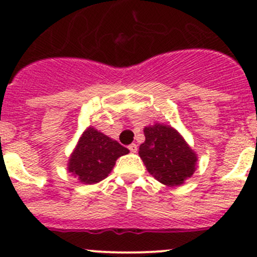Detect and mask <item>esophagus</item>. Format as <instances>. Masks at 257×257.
I'll return each instance as SVG.
<instances>
[{"mask_svg":"<svg viewBox=\"0 0 257 257\" xmlns=\"http://www.w3.org/2000/svg\"><path fill=\"white\" fill-rule=\"evenodd\" d=\"M128 149L131 150V153H137V151H138V145H137V144H134V143H133V144L129 145Z\"/></svg>","mask_w":257,"mask_h":257,"instance_id":"obj_1","label":"esophagus"}]
</instances>
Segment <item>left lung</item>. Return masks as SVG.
<instances>
[{
	"mask_svg": "<svg viewBox=\"0 0 257 257\" xmlns=\"http://www.w3.org/2000/svg\"><path fill=\"white\" fill-rule=\"evenodd\" d=\"M139 156L148 171L166 186H180L194 172L197 156L174 128L155 124L144 129Z\"/></svg>",
	"mask_w": 257,
	"mask_h": 257,
	"instance_id": "8db88e82",
	"label": "left lung"
}]
</instances>
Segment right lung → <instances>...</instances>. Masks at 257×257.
Wrapping results in <instances>:
<instances>
[{"instance_id": "add662e5", "label": "right lung", "mask_w": 257, "mask_h": 257, "mask_svg": "<svg viewBox=\"0 0 257 257\" xmlns=\"http://www.w3.org/2000/svg\"><path fill=\"white\" fill-rule=\"evenodd\" d=\"M129 150L96 129L83 132L76 149L69 161V171L82 183L92 185L108 176L115 160Z\"/></svg>"}]
</instances>
